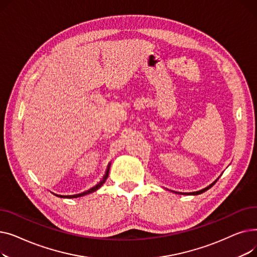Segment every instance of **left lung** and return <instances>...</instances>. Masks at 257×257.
<instances>
[{"label":"left lung","mask_w":257,"mask_h":257,"mask_svg":"<svg viewBox=\"0 0 257 257\" xmlns=\"http://www.w3.org/2000/svg\"><path fill=\"white\" fill-rule=\"evenodd\" d=\"M218 179H219V178H218ZM218 179H217V180H218ZM217 180H215V181H214V182H212V183H211V184H210V185H208V186H207V187H205V188H203V190H201V191H199V192H194V193H188V194H191V195H199V194H202V193H204V192H205V191H207V190H209V188H210V187H211V186H212V185H213V184H214V183H215V182H217Z\"/></svg>","instance_id":"1"}]
</instances>
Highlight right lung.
Returning <instances> with one entry per match:
<instances>
[{
    "mask_svg": "<svg viewBox=\"0 0 257 257\" xmlns=\"http://www.w3.org/2000/svg\"><path fill=\"white\" fill-rule=\"evenodd\" d=\"M109 168H110V164L108 165V167H107V170H106V173H105V175H104V177H103V179L100 181V183H98L96 186H93V187H91L90 190H88V191H86V192H84V193H81V194H77V195H71V196H61V195H57V194H54L55 196H57V197H59V198H78V197H82V196H85V195H87V194H90V193H93V192H96L97 190H99V188L105 183V181H106V179H107V177H108V174H109Z\"/></svg>",
    "mask_w": 257,
    "mask_h": 257,
    "instance_id": "obj_1",
    "label": "right lung"
}]
</instances>
